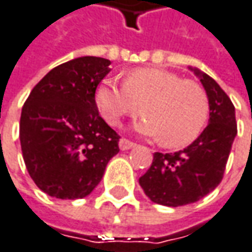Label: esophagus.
Wrapping results in <instances>:
<instances>
[{"mask_svg":"<svg viewBox=\"0 0 252 252\" xmlns=\"http://www.w3.org/2000/svg\"><path fill=\"white\" fill-rule=\"evenodd\" d=\"M118 145H120V149H121V151H128V149L135 147V144H134L132 141H128L126 138H121L120 142H118Z\"/></svg>","mask_w":252,"mask_h":252,"instance_id":"34e87169","label":"esophagus"}]
</instances>
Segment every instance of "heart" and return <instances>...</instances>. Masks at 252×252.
Wrapping results in <instances>:
<instances>
[{
  "label": "heart",
  "mask_w": 252,
  "mask_h": 252,
  "mask_svg": "<svg viewBox=\"0 0 252 252\" xmlns=\"http://www.w3.org/2000/svg\"><path fill=\"white\" fill-rule=\"evenodd\" d=\"M95 104L111 126L124 117H144L137 126L139 134L160 139L166 148H182L202 134L209 121V97L199 83L183 80L163 69L131 70L124 84L107 79L95 90Z\"/></svg>",
  "instance_id": "obj_1"
}]
</instances>
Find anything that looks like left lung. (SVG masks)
<instances>
[{"instance_id": "obj_1", "label": "left lung", "mask_w": 252, "mask_h": 252, "mask_svg": "<svg viewBox=\"0 0 252 252\" xmlns=\"http://www.w3.org/2000/svg\"><path fill=\"white\" fill-rule=\"evenodd\" d=\"M209 97V124L189 147L175 154H154L139 185L154 203L178 207L197 202L223 179L237 135L235 108L230 97L209 74L193 69Z\"/></svg>"}]
</instances>
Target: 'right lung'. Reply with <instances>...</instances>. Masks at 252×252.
<instances>
[{
    "label": "right lung",
    "mask_w": 252,
    "mask_h": 252,
    "mask_svg": "<svg viewBox=\"0 0 252 252\" xmlns=\"http://www.w3.org/2000/svg\"><path fill=\"white\" fill-rule=\"evenodd\" d=\"M110 64L95 56L62 63L33 87L22 107V157L32 181L52 197L89 196L120 151V137L100 117L94 98Z\"/></svg>",
    "instance_id": "obj_1"
}]
</instances>
